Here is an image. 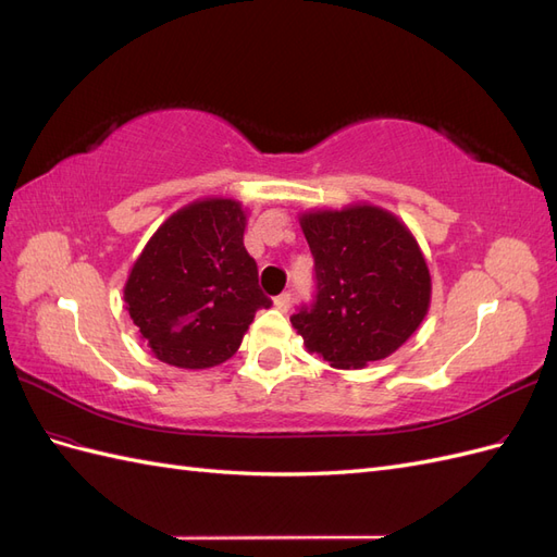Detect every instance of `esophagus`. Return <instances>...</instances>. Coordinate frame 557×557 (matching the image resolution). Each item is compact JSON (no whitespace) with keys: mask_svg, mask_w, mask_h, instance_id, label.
<instances>
[{"mask_svg":"<svg viewBox=\"0 0 557 557\" xmlns=\"http://www.w3.org/2000/svg\"><path fill=\"white\" fill-rule=\"evenodd\" d=\"M274 307L278 311H288L290 309V293H281L278 297H274Z\"/></svg>","mask_w":557,"mask_h":557,"instance_id":"esophagus-1","label":"esophagus"}]
</instances>
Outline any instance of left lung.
I'll return each mask as SVG.
<instances>
[{"label": "left lung", "instance_id": "8db88e82", "mask_svg": "<svg viewBox=\"0 0 557 557\" xmlns=\"http://www.w3.org/2000/svg\"><path fill=\"white\" fill-rule=\"evenodd\" d=\"M315 267V299L290 315L309 352L360 369L395 352L430 309L432 278L409 227L391 211L352 205L299 218Z\"/></svg>", "mask_w": 557, "mask_h": 557}]
</instances>
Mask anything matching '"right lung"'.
<instances>
[{"instance_id": "right-lung-1", "label": "right lung", "mask_w": 557, "mask_h": 557, "mask_svg": "<svg viewBox=\"0 0 557 557\" xmlns=\"http://www.w3.org/2000/svg\"><path fill=\"white\" fill-rule=\"evenodd\" d=\"M239 201L197 199L166 218L134 262L125 309L153 356L181 369L230 360L258 309L272 307L244 246Z\"/></svg>"}]
</instances>
